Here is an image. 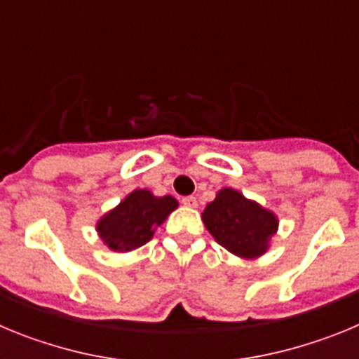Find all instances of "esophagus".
I'll list each match as a JSON object with an SVG mask.
<instances>
[{
    "label": "esophagus",
    "mask_w": 359,
    "mask_h": 359,
    "mask_svg": "<svg viewBox=\"0 0 359 359\" xmlns=\"http://www.w3.org/2000/svg\"><path fill=\"white\" fill-rule=\"evenodd\" d=\"M182 203H183V205H185V207H189V208H196V207H198V199H196L194 196H187V198L182 199Z\"/></svg>",
    "instance_id": "1"
}]
</instances>
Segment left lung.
Instances as JSON below:
<instances>
[{
    "label": "left lung",
    "instance_id": "8db88e82",
    "mask_svg": "<svg viewBox=\"0 0 359 359\" xmlns=\"http://www.w3.org/2000/svg\"><path fill=\"white\" fill-rule=\"evenodd\" d=\"M201 219L212 237L241 259L264 255L278 230L275 212L231 187L219 190L214 201L205 207Z\"/></svg>",
    "mask_w": 359,
    "mask_h": 359
}]
</instances>
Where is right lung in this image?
Listing matches in <instances>:
<instances>
[{
  "label": "right lung",
  "instance_id": "add662e5",
  "mask_svg": "<svg viewBox=\"0 0 359 359\" xmlns=\"http://www.w3.org/2000/svg\"><path fill=\"white\" fill-rule=\"evenodd\" d=\"M177 208L172 196H154L135 189L95 224L98 237L111 252L128 253L152 239L156 228Z\"/></svg>",
  "mask_w": 359,
  "mask_h": 359
}]
</instances>
